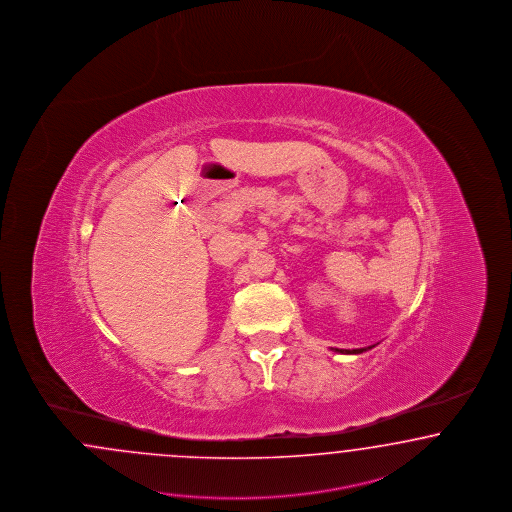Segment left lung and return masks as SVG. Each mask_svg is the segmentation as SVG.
Returning a JSON list of instances; mask_svg holds the SVG:
<instances>
[{
    "label": "left lung",
    "instance_id": "1",
    "mask_svg": "<svg viewBox=\"0 0 512 512\" xmlns=\"http://www.w3.org/2000/svg\"><path fill=\"white\" fill-rule=\"evenodd\" d=\"M375 347V345H373ZM373 347H365V348H331L333 352H337V354H362V352H365V350H371Z\"/></svg>",
    "mask_w": 512,
    "mask_h": 512
}]
</instances>
